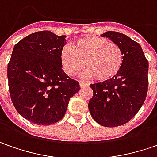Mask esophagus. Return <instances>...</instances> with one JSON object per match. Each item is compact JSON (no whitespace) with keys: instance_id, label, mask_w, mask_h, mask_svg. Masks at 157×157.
<instances>
[{"instance_id":"34e87169","label":"esophagus","mask_w":157,"mask_h":157,"mask_svg":"<svg viewBox=\"0 0 157 157\" xmlns=\"http://www.w3.org/2000/svg\"><path fill=\"white\" fill-rule=\"evenodd\" d=\"M89 83H87L86 82H80V87L81 88H84V87H88Z\"/></svg>"}]
</instances>
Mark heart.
<instances>
[{
    "instance_id": "b5f03b06",
    "label": "heart",
    "mask_w": 157,
    "mask_h": 157,
    "mask_svg": "<svg viewBox=\"0 0 157 157\" xmlns=\"http://www.w3.org/2000/svg\"><path fill=\"white\" fill-rule=\"evenodd\" d=\"M122 62L120 46L104 37H84L75 41L73 48L65 46L61 51L62 68L68 75H76L86 62L87 75L98 82L115 77L122 68Z\"/></svg>"
}]
</instances>
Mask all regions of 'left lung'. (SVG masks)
Wrapping results in <instances>:
<instances>
[{"mask_svg":"<svg viewBox=\"0 0 157 157\" xmlns=\"http://www.w3.org/2000/svg\"><path fill=\"white\" fill-rule=\"evenodd\" d=\"M101 36L120 46L123 62L115 77L90 85L93 97L89 101V109L100 125L117 127L130 121L146 99L149 62L140 44L127 35L108 31Z\"/></svg>","mask_w":157,"mask_h":157,"instance_id":"left-lung-1","label":"left lung"}]
</instances>
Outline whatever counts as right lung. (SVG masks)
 Segmentation results:
<instances>
[{"mask_svg": "<svg viewBox=\"0 0 157 157\" xmlns=\"http://www.w3.org/2000/svg\"><path fill=\"white\" fill-rule=\"evenodd\" d=\"M65 38L47 30L33 33L14 45L8 62L11 101L20 115L35 124L59 122L81 89L62 68Z\"/></svg>", "mask_w": 157, "mask_h": 157, "instance_id": "1", "label": "right lung"}]
</instances>
